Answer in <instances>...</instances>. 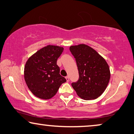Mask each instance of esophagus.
<instances>
[{"label": "esophagus", "mask_w": 134, "mask_h": 134, "mask_svg": "<svg viewBox=\"0 0 134 134\" xmlns=\"http://www.w3.org/2000/svg\"><path fill=\"white\" fill-rule=\"evenodd\" d=\"M65 79H66L67 82H69V77L67 76L65 77Z\"/></svg>", "instance_id": "obj_1"}]
</instances>
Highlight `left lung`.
Here are the masks:
<instances>
[{
    "mask_svg": "<svg viewBox=\"0 0 134 134\" xmlns=\"http://www.w3.org/2000/svg\"><path fill=\"white\" fill-rule=\"evenodd\" d=\"M70 51L76 61L79 78L71 83L79 97L93 100L102 94L111 77L109 65L94 49L85 44L71 46Z\"/></svg>",
    "mask_w": 134,
    "mask_h": 134,
    "instance_id": "left-lung-1",
    "label": "left lung"
}]
</instances>
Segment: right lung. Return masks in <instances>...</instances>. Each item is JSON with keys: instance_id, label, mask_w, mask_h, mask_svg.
<instances>
[{"instance_id": "obj_1", "label": "right lung", "mask_w": 134, "mask_h": 134, "mask_svg": "<svg viewBox=\"0 0 134 134\" xmlns=\"http://www.w3.org/2000/svg\"><path fill=\"white\" fill-rule=\"evenodd\" d=\"M64 48L47 45L31 56L26 63L24 77L34 95L42 99H49L57 94L59 87L66 82L59 74L57 61Z\"/></svg>"}]
</instances>
